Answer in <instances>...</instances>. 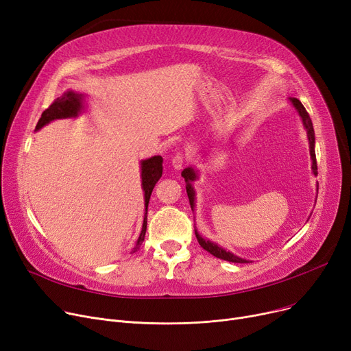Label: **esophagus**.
<instances>
[{"instance_id":"obj_1","label":"esophagus","mask_w":351,"mask_h":351,"mask_svg":"<svg viewBox=\"0 0 351 351\" xmlns=\"http://www.w3.org/2000/svg\"><path fill=\"white\" fill-rule=\"evenodd\" d=\"M171 163H172V166H173V169L180 171V169L183 168V166H185L186 159H185V156H183L182 154H176V155L172 158Z\"/></svg>"}]
</instances>
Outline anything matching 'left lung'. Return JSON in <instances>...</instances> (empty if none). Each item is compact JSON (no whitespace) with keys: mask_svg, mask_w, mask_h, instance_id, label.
Instances as JSON below:
<instances>
[{"mask_svg":"<svg viewBox=\"0 0 351 351\" xmlns=\"http://www.w3.org/2000/svg\"><path fill=\"white\" fill-rule=\"evenodd\" d=\"M290 104L293 105V108L296 109V112L299 114L300 119H302V123L306 129V135H307V141H308V149H310V158H311V172L315 176H317V162H316V151H315V143H316V138H315V129H313V123H311V119L307 114L306 108L303 106V104L298 99V98H289ZM182 176L185 178V182H186V192H188V197H189V204H191V208L192 210L195 209V188H193V182L199 178L197 175V171L193 169L192 166H189V168L183 169L182 171ZM310 219V217H308ZM195 234L197 237V242L199 245L204 247L205 250H208L210 254H213L215 257H219V259L222 261H228V262H232V263H249L250 261H246V259H242V257H239L236 254H233L232 252L223 249L222 246H219L217 243L212 242V241H208V239H205L204 236H202L196 229H195Z\"/></svg>","mask_w":351,"mask_h":351,"instance_id":"left-lung-1","label":"left lung"}]
</instances>
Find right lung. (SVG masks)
<instances>
[{
  "instance_id": "add662e5",
  "label": "right lung",
  "mask_w": 351,
  "mask_h": 351,
  "mask_svg": "<svg viewBox=\"0 0 351 351\" xmlns=\"http://www.w3.org/2000/svg\"><path fill=\"white\" fill-rule=\"evenodd\" d=\"M85 110V95L80 94L75 90H66L64 94L55 99L45 110L43 112L38 123L35 126V131H40V129L49 122L55 119H65V118H77L81 112ZM162 156H152L149 159L141 160V179H142V189H143V199H145V217H143V225L138 241L135 243L134 252H136L145 239L146 233V225H147V204H149V199L152 195V191L156 185V182L162 176Z\"/></svg>"
}]
</instances>
